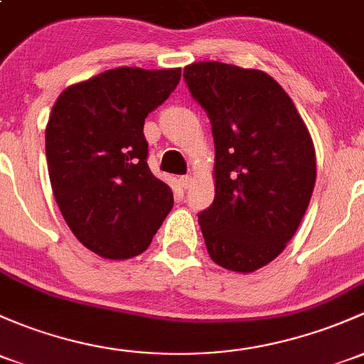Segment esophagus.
I'll list each match as a JSON object with an SVG mask.
<instances>
[{
    "label": "esophagus",
    "mask_w": 364,
    "mask_h": 364,
    "mask_svg": "<svg viewBox=\"0 0 364 364\" xmlns=\"http://www.w3.org/2000/svg\"><path fill=\"white\" fill-rule=\"evenodd\" d=\"M179 185L183 186V188H190V185H192V176H181V178H179Z\"/></svg>",
    "instance_id": "34e87169"
}]
</instances>
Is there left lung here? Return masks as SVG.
<instances>
[{"label":"left lung","instance_id":"obj_1","mask_svg":"<svg viewBox=\"0 0 364 364\" xmlns=\"http://www.w3.org/2000/svg\"><path fill=\"white\" fill-rule=\"evenodd\" d=\"M208 113L214 139V200L198 213L214 263L255 272L291 240L316 185V151L291 97L272 76L223 63L183 73Z\"/></svg>","mask_w":364,"mask_h":364}]
</instances>
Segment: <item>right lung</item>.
I'll list each match as a JSON object with an SVG mask.
<instances>
[{
  "label": "right lung",
  "mask_w": 364,
  "mask_h": 364,
  "mask_svg": "<svg viewBox=\"0 0 364 364\" xmlns=\"http://www.w3.org/2000/svg\"><path fill=\"white\" fill-rule=\"evenodd\" d=\"M179 78L181 70L117 68L53 105L45 132L53 197L76 239L102 258L143 252L174 204L148 167L143 127Z\"/></svg>",
  "instance_id": "obj_1"
}]
</instances>
